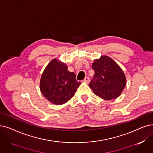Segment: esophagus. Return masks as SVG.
I'll use <instances>...</instances> for the list:
<instances>
[{
    "instance_id": "esophagus-1",
    "label": "esophagus",
    "mask_w": 153,
    "mask_h": 153,
    "mask_svg": "<svg viewBox=\"0 0 153 153\" xmlns=\"http://www.w3.org/2000/svg\"><path fill=\"white\" fill-rule=\"evenodd\" d=\"M89 81H90V78L88 77H85V79L83 80V82L87 83H88Z\"/></svg>"
}]
</instances>
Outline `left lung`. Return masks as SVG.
<instances>
[{"instance_id": "left-lung-1", "label": "left lung", "mask_w": 153, "mask_h": 153, "mask_svg": "<svg viewBox=\"0 0 153 153\" xmlns=\"http://www.w3.org/2000/svg\"><path fill=\"white\" fill-rule=\"evenodd\" d=\"M95 74L89 83L94 93L106 100L119 97L126 85V78L123 70L107 56L96 59L92 64Z\"/></svg>"}]
</instances>
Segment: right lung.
<instances>
[{"label": "right lung", "mask_w": 153, "mask_h": 153, "mask_svg": "<svg viewBox=\"0 0 153 153\" xmlns=\"http://www.w3.org/2000/svg\"><path fill=\"white\" fill-rule=\"evenodd\" d=\"M80 84L76 80L75 73L69 71L66 64L53 59L41 75L40 90L50 102L62 105L74 96Z\"/></svg>", "instance_id": "right-lung-1"}]
</instances>
